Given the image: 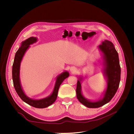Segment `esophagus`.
<instances>
[{
  "mask_svg": "<svg viewBox=\"0 0 134 134\" xmlns=\"http://www.w3.org/2000/svg\"><path fill=\"white\" fill-rule=\"evenodd\" d=\"M76 70V68L75 67H71L70 68V71H71V72L75 71Z\"/></svg>",
  "mask_w": 134,
  "mask_h": 134,
  "instance_id": "1",
  "label": "esophagus"
}]
</instances>
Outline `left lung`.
Segmentation results:
<instances>
[{
	"label": "left lung",
	"instance_id": "obj_1",
	"mask_svg": "<svg viewBox=\"0 0 134 134\" xmlns=\"http://www.w3.org/2000/svg\"><path fill=\"white\" fill-rule=\"evenodd\" d=\"M102 55L103 68L102 70L107 80V88L102 97L98 100L92 101L87 99L82 91V82L83 76H79L76 86V97L79 102L88 108H98L108 103L111 100L118 90L120 82L121 68L119 54L112 42L104 40L98 46ZM100 63V62H99Z\"/></svg>",
	"mask_w": 134,
	"mask_h": 134
}]
</instances>
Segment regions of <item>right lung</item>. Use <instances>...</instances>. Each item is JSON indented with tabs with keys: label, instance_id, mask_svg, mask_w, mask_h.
Returning <instances> with one entry per match:
<instances>
[{
	"label": "right lung",
	"instance_id": "1",
	"mask_svg": "<svg viewBox=\"0 0 134 134\" xmlns=\"http://www.w3.org/2000/svg\"><path fill=\"white\" fill-rule=\"evenodd\" d=\"M37 38L31 37L22 42L21 46L16 52L14 63L12 67V78L13 85L16 92L22 100L30 106L38 108H43L47 107L55 102L58 97V93L60 85L63 81L69 76L68 71H64L57 76L56 78L55 84L53 91L51 94L47 97L40 99H32L28 97L26 94L22 87L20 80V66L21 63L27 50L30 48V44L37 41Z\"/></svg>",
	"mask_w": 134,
	"mask_h": 134
}]
</instances>
